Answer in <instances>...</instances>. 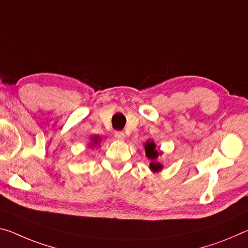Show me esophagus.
I'll use <instances>...</instances> for the list:
<instances>
[{
    "label": "esophagus",
    "mask_w": 248,
    "mask_h": 248,
    "mask_svg": "<svg viewBox=\"0 0 248 248\" xmlns=\"http://www.w3.org/2000/svg\"><path fill=\"white\" fill-rule=\"evenodd\" d=\"M115 139H117V140H125V134H124V132H121V131H117V132H115Z\"/></svg>",
    "instance_id": "1"
}]
</instances>
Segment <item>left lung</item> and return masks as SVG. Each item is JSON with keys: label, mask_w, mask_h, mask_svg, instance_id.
<instances>
[{"label": "left lung", "mask_w": 248, "mask_h": 248, "mask_svg": "<svg viewBox=\"0 0 248 248\" xmlns=\"http://www.w3.org/2000/svg\"><path fill=\"white\" fill-rule=\"evenodd\" d=\"M144 147H145V154L147 158L150 159V170L153 173H158L163 170V164L158 162V157L163 154L162 151L156 148V144L153 140L148 139L145 143H144Z\"/></svg>", "instance_id": "8db88e82"}]
</instances>
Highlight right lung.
<instances>
[{
  "mask_svg": "<svg viewBox=\"0 0 248 248\" xmlns=\"http://www.w3.org/2000/svg\"><path fill=\"white\" fill-rule=\"evenodd\" d=\"M101 137L98 135H93L91 137V143H90V147H95L96 145H98V143L101 142Z\"/></svg>",
  "mask_w": 248,
  "mask_h": 248,
  "instance_id": "1",
  "label": "right lung"
}]
</instances>
